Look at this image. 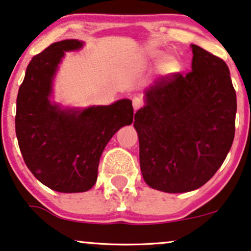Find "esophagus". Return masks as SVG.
<instances>
[{"instance_id": "obj_1", "label": "esophagus", "mask_w": 251, "mask_h": 251, "mask_svg": "<svg viewBox=\"0 0 251 251\" xmlns=\"http://www.w3.org/2000/svg\"><path fill=\"white\" fill-rule=\"evenodd\" d=\"M142 106H143V100H142L141 98H134V100H132V107H134V110L137 111Z\"/></svg>"}]
</instances>
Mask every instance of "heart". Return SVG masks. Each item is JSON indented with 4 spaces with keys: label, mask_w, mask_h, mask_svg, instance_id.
Returning <instances> with one entry per match:
<instances>
[{
    "label": "heart",
    "mask_w": 251,
    "mask_h": 251,
    "mask_svg": "<svg viewBox=\"0 0 251 251\" xmlns=\"http://www.w3.org/2000/svg\"><path fill=\"white\" fill-rule=\"evenodd\" d=\"M147 55L153 63H162L163 61V69L166 72H173L178 67V60L173 57H168L165 52L162 50L149 49L147 50Z\"/></svg>",
    "instance_id": "heart-1"
}]
</instances>
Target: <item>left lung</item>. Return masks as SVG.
Wrapping results in <instances>:
<instances>
[{
  "instance_id": "left-lung-1",
  "label": "left lung",
  "mask_w": 251,
  "mask_h": 251,
  "mask_svg": "<svg viewBox=\"0 0 251 251\" xmlns=\"http://www.w3.org/2000/svg\"><path fill=\"white\" fill-rule=\"evenodd\" d=\"M192 71L144 91L135 114L142 176L166 193L194 191L225 162L235 135L236 93L220 58L192 44Z\"/></svg>"
}]
</instances>
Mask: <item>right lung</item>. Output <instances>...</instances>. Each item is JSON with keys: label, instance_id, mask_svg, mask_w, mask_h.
I'll return each mask as SVG.
<instances>
[{"label": "right lung", "instance_id": "right-lung-1", "mask_svg": "<svg viewBox=\"0 0 251 251\" xmlns=\"http://www.w3.org/2000/svg\"><path fill=\"white\" fill-rule=\"evenodd\" d=\"M83 44L65 39L35 55L17 95L15 128L24 162L42 184L61 193L94 186L107 143L134 117L129 99L87 108H63L51 101L65 52L80 50Z\"/></svg>", "mask_w": 251, "mask_h": 251}]
</instances>
